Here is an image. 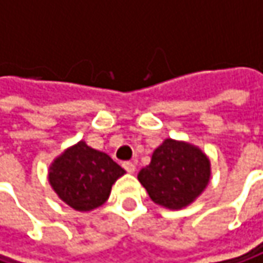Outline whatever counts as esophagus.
Returning a JSON list of instances; mask_svg holds the SVG:
<instances>
[{"mask_svg":"<svg viewBox=\"0 0 263 263\" xmlns=\"http://www.w3.org/2000/svg\"><path fill=\"white\" fill-rule=\"evenodd\" d=\"M122 166H123V167H125V171H126V172H129V174H134V172H135V165H134L132 162H123Z\"/></svg>","mask_w":263,"mask_h":263,"instance_id":"esophagus-1","label":"esophagus"}]
</instances>
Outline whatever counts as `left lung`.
Returning <instances> with one entry per match:
<instances>
[{"label": "left lung", "instance_id": "1", "mask_svg": "<svg viewBox=\"0 0 263 263\" xmlns=\"http://www.w3.org/2000/svg\"><path fill=\"white\" fill-rule=\"evenodd\" d=\"M211 163L197 147L167 138L154 150L150 165L143 167L138 179L154 203L181 209L206 189Z\"/></svg>", "mask_w": 263, "mask_h": 263}]
</instances>
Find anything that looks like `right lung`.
<instances>
[{
  "label": "right lung",
  "instance_id": "right-lung-1",
  "mask_svg": "<svg viewBox=\"0 0 263 263\" xmlns=\"http://www.w3.org/2000/svg\"><path fill=\"white\" fill-rule=\"evenodd\" d=\"M125 171L84 141L66 150L50 166V184L74 211H92L109 199L111 185Z\"/></svg>",
  "mask_w": 263,
  "mask_h": 263
}]
</instances>
